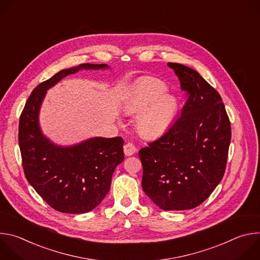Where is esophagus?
<instances>
[{
	"instance_id": "obj_1",
	"label": "esophagus",
	"mask_w": 260,
	"mask_h": 260,
	"mask_svg": "<svg viewBox=\"0 0 260 260\" xmlns=\"http://www.w3.org/2000/svg\"><path fill=\"white\" fill-rule=\"evenodd\" d=\"M123 150H124V154H125L126 156H131V155H133V154L136 153L137 148L135 147L134 144H132V143H126V144L123 146Z\"/></svg>"
}]
</instances>
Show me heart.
Listing matches in <instances>:
<instances>
[{
    "label": "heart",
    "instance_id": "obj_1",
    "mask_svg": "<svg viewBox=\"0 0 260 260\" xmlns=\"http://www.w3.org/2000/svg\"><path fill=\"white\" fill-rule=\"evenodd\" d=\"M167 86L155 78H144L126 95L123 108L126 113H139L136 124L146 137H158L173 123L178 102L171 94H164Z\"/></svg>",
    "mask_w": 260,
    "mask_h": 260
}]
</instances>
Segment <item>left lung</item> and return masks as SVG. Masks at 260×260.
<instances>
[{
  "label": "left lung",
  "instance_id": "8db88e82",
  "mask_svg": "<svg viewBox=\"0 0 260 260\" xmlns=\"http://www.w3.org/2000/svg\"><path fill=\"white\" fill-rule=\"evenodd\" d=\"M168 64L187 101L170 128L139 151L142 187L165 211L189 210L204 203L223 178L232 127L213 86L191 68Z\"/></svg>",
  "mask_w": 260,
  "mask_h": 260
}]
</instances>
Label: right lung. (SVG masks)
Segmentation results:
<instances>
[{"label": "right lung", "instance_id": "obj_1", "mask_svg": "<svg viewBox=\"0 0 260 260\" xmlns=\"http://www.w3.org/2000/svg\"><path fill=\"white\" fill-rule=\"evenodd\" d=\"M104 68L108 66L82 63L59 71L35 87L20 114L18 144L25 178L37 193L61 213L82 214L101 204L115 168L123 161V139L99 137L71 147L56 146L40 131V106L46 90L69 74Z\"/></svg>", "mask_w": 260, "mask_h": 260}]
</instances>
